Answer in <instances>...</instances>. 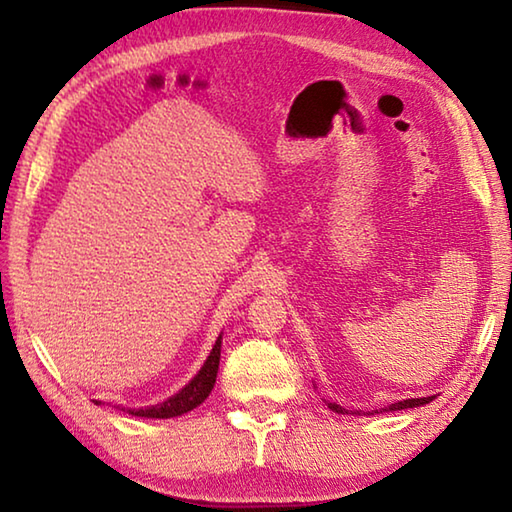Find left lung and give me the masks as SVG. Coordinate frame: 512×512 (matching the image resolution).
Returning a JSON list of instances; mask_svg holds the SVG:
<instances>
[{"mask_svg":"<svg viewBox=\"0 0 512 512\" xmlns=\"http://www.w3.org/2000/svg\"><path fill=\"white\" fill-rule=\"evenodd\" d=\"M431 400H436V395H431V397H411V400H402V402H395V404H388V406H384V409H379V411H368V415H375V413H381V411H402V409H415V406H422V404H429ZM327 406L329 409H332L334 413H341V415H345V413H350L348 409H343L341 404H336V402H327ZM359 415V411H354ZM352 413V415H354Z\"/></svg>","mask_w":512,"mask_h":512,"instance_id":"8db88e82","label":"left lung"}]
</instances>
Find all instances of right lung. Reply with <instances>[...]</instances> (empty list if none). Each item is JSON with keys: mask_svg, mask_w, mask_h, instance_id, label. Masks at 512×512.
<instances>
[{"mask_svg": "<svg viewBox=\"0 0 512 512\" xmlns=\"http://www.w3.org/2000/svg\"><path fill=\"white\" fill-rule=\"evenodd\" d=\"M221 339L223 336L219 334L216 339L214 348L210 352V357L205 359V363L201 366V370L189 379V384H185L176 395L167 397V400L153 406H142V409H121L126 411L128 415H135V418H178L187 411H194L198 404H203L207 400V395L212 393L214 381H216V372H219V361H221ZM101 404V402H97Z\"/></svg>", "mask_w": 512, "mask_h": 512, "instance_id": "obj_1", "label": "right lung"}]
</instances>
